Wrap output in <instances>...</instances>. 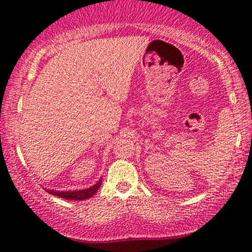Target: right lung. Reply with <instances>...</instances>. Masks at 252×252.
I'll return each mask as SVG.
<instances>
[{
  "label": "right lung",
  "mask_w": 252,
  "mask_h": 252,
  "mask_svg": "<svg viewBox=\"0 0 252 252\" xmlns=\"http://www.w3.org/2000/svg\"><path fill=\"white\" fill-rule=\"evenodd\" d=\"M102 180L100 179L95 184H93L92 187L87 188V189L83 190H75V191H58V190H50L46 189V191L50 194H54V196L61 197V198L64 199H70V200H84L87 198H91L93 194L96 193V191L99 190V188L101 187Z\"/></svg>",
  "instance_id": "obj_1"
}]
</instances>
